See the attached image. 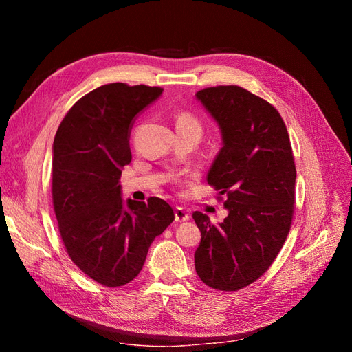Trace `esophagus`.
<instances>
[{
	"mask_svg": "<svg viewBox=\"0 0 352 352\" xmlns=\"http://www.w3.org/2000/svg\"><path fill=\"white\" fill-rule=\"evenodd\" d=\"M175 220L176 221H186V220H189V212L185 208H182V207H176V210H175Z\"/></svg>",
	"mask_w": 352,
	"mask_h": 352,
	"instance_id": "34e87169",
	"label": "esophagus"
}]
</instances>
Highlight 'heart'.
I'll list each match as a JSON object with an SVG mask.
<instances>
[{
  "instance_id": "obj_1",
  "label": "heart",
  "mask_w": 352,
  "mask_h": 352,
  "mask_svg": "<svg viewBox=\"0 0 352 352\" xmlns=\"http://www.w3.org/2000/svg\"><path fill=\"white\" fill-rule=\"evenodd\" d=\"M176 127H184V129H190L201 133V123L195 116L190 113H180L176 120Z\"/></svg>"
}]
</instances>
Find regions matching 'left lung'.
I'll list each match as a JSON object with an SVG mask.
<instances>
[{"label": "left lung", "mask_w": 352, "mask_h": 352, "mask_svg": "<svg viewBox=\"0 0 352 352\" xmlns=\"http://www.w3.org/2000/svg\"><path fill=\"white\" fill-rule=\"evenodd\" d=\"M220 127L223 146L207 182L225 197L228 217L201 230L195 270L212 289L238 291L267 272L291 229L295 204L292 146L279 111L236 85L195 94Z\"/></svg>", "instance_id": "8db88e82"}]
</instances>
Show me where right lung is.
Wrapping results in <instances>:
<instances>
[{"label": "right lung", "instance_id": "add662e5", "mask_svg": "<svg viewBox=\"0 0 352 352\" xmlns=\"http://www.w3.org/2000/svg\"><path fill=\"white\" fill-rule=\"evenodd\" d=\"M163 88L109 83L82 97L52 144V204L72 261L104 286L133 280L150 245L175 220L162 198L122 199L120 176L132 162L133 122Z\"/></svg>", "mask_w": 352, "mask_h": 352}]
</instances>
